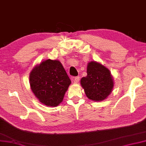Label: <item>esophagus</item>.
<instances>
[{
    "label": "esophagus",
    "instance_id": "esophagus-1",
    "mask_svg": "<svg viewBox=\"0 0 146 146\" xmlns=\"http://www.w3.org/2000/svg\"><path fill=\"white\" fill-rule=\"evenodd\" d=\"M79 79H80V77H79V76L74 77V79H73V81H74V83H78L79 81Z\"/></svg>",
    "mask_w": 146,
    "mask_h": 146
}]
</instances>
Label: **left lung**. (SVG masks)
Listing matches in <instances>:
<instances>
[{"instance_id": "obj_1", "label": "left lung", "mask_w": 146, "mask_h": 146, "mask_svg": "<svg viewBox=\"0 0 146 146\" xmlns=\"http://www.w3.org/2000/svg\"><path fill=\"white\" fill-rule=\"evenodd\" d=\"M87 75L81 79V86L89 100L102 101L108 98L113 87L110 70L95 61L88 63Z\"/></svg>"}]
</instances>
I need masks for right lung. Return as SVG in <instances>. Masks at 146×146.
<instances>
[{
	"label": "right lung",
	"instance_id": "add662e5",
	"mask_svg": "<svg viewBox=\"0 0 146 146\" xmlns=\"http://www.w3.org/2000/svg\"><path fill=\"white\" fill-rule=\"evenodd\" d=\"M31 88L38 100L47 106L62 102L71 81L62 64L47 59L36 66L30 73Z\"/></svg>",
	"mask_w": 146,
	"mask_h": 146
}]
</instances>
